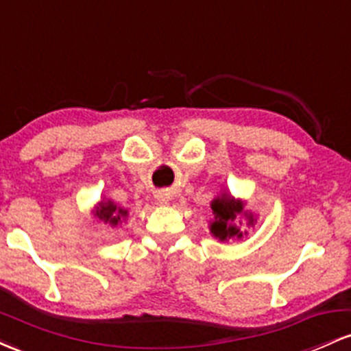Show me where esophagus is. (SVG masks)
<instances>
[{"instance_id":"34e87169","label":"esophagus","mask_w":351,"mask_h":351,"mask_svg":"<svg viewBox=\"0 0 351 351\" xmlns=\"http://www.w3.org/2000/svg\"><path fill=\"white\" fill-rule=\"evenodd\" d=\"M155 198L160 204H168V201H170V195H168V193H165V191H158L155 195Z\"/></svg>"}]
</instances>
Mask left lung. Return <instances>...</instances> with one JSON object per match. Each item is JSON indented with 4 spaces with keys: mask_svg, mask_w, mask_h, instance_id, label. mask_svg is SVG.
Segmentation results:
<instances>
[{
    "mask_svg": "<svg viewBox=\"0 0 351 351\" xmlns=\"http://www.w3.org/2000/svg\"><path fill=\"white\" fill-rule=\"evenodd\" d=\"M211 209L213 215H215V221L209 224V231L219 241H228L231 237L241 239L243 237L241 229L234 224L237 216L243 215L247 219L249 226H254V223H256V217L252 216V213L244 209V201L232 198L231 195H226V193L213 199Z\"/></svg>",
    "mask_w": 351,
    "mask_h": 351,
    "instance_id": "obj_1",
    "label": "left lung"
}]
</instances>
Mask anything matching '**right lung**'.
<instances>
[{"mask_svg": "<svg viewBox=\"0 0 351 351\" xmlns=\"http://www.w3.org/2000/svg\"><path fill=\"white\" fill-rule=\"evenodd\" d=\"M128 213L125 211V209L119 208L114 201H100V203L95 206L94 209V216L97 217L99 221H102V223L106 224H110L112 228L119 226L120 223H122L123 217H127Z\"/></svg>", "mask_w": 351, "mask_h": 351, "instance_id": "obj_1", "label": "right lung"}]
</instances>
